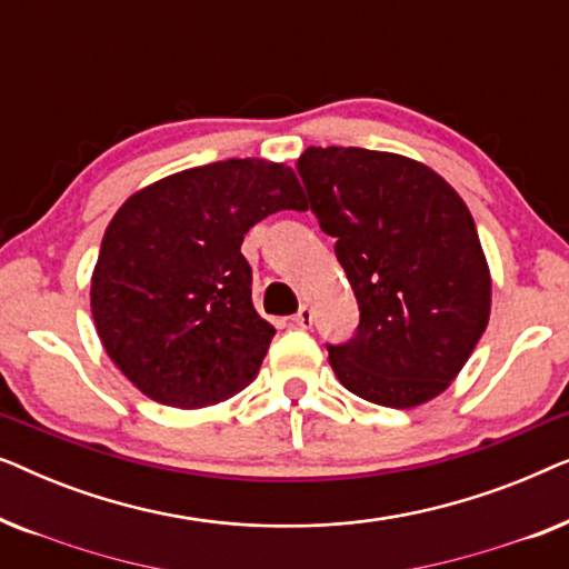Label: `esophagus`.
Instances as JSON below:
<instances>
[{
	"label": "esophagus",
	"instance_id": "1",
	"mask_svg": "<svg viewBox=\"0 0 569 569\" xmlns=\"http://www.w3.org/2000/svg\"><path fill=\"white\" fill-rule=\"evenodd\" d=\"M292 323L300 326V329H310V326H313V313H310V308L300 306L298 313L292 316Z\"/></svg>",
	"mask_w": 569,
	"mask_h": 569
}]
</instances>
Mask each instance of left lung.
Segmentation results:
<instances>
[{
  "mask_svg": "<svg viewBox=\"0 0 569 569\" xmlns=\"http://www.w3.org/2000/svg\"><path fill=\"white\" fill-rule=\"evenodd\" d=\"M298 173L360 306L355 337L329 345L339 383L391 409L440 396L492 308L469 207L432 168L396 152L308 147Z\"/></svg>",
  "mask_w": 569,
  "mask_h": 569,
  "instance_id": "obj_1",
  "label": "left lung"
}]
</instances>
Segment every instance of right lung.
<instances>
[{
	"label": "right lung",
	"mask_w": 569,
	"mask_h": 569,
	"mask_svg": "<svg viewBox=\"0 0 569 569\" xmlns=\"http://www.w3.org/2000/svg\"><path fill=\"white\" fill-rule=\"evenodd\" d=\"M292 168L220 160L160 178L119 207L92 269L108 357L152 401L201 409L251 383L274 326L256 313L240 253L263 217L306 209Z\"/></svg>",
	"instance_id": "obj_1"
}]
</instances>
